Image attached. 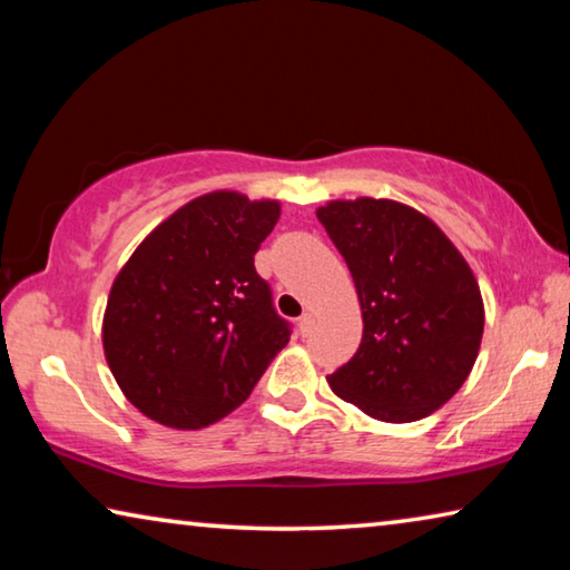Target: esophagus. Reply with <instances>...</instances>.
Returning <instances> with one entry per match:
<instances>
[{
	"label": "esophagus",
	"mask_w": 570,
	"mask_h": 570,
	"mask_svg": "<svg viewBox=\"0 0 570 570\" xmlns=\"http://www.w3.org/2000/svg\"><path fill=\"white\" fill-rule=\"evenodd\" d=\"M312 326H314V314H308V312H304L302 316H298V332H302L304 336L312 332Z\"/></svg>",
	"instance_id": "34e87169"
}]
</instances>
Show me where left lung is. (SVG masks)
Wrapping results in <instances>:
<instances>
[{
	"instance_id": "8db88e82",
	"label": "left lung",
	"mask_w": 570,
	"mask_h": 570,
	"mask_svg": "<svg viewBox=\"0 0 570 570\" xmlns=\"http://www.w3.org/2000/svg\"><path fill=\"white\" fill-rule=\"evenodd\" d=\"M362 306V344L332 377L336 397L382 422L440 410L478 360L485 308L472 268L432 220L397 200L316 210Z\"/></svg>"
}]
</instances>
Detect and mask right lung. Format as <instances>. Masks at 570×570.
Here are the masks:
<instances>
[{"mask_svg":"<svg viewBox=\"0 0 570 570\" xmlns=\"http://www.w3.org/2000/svg\"><path fill=\"white\" fill-rule=\"evenodd\" d=\"M278 200L214 190L153 228L115 276L105 360L125 397L173 430H200L244 404L292 326L254 256Z\"/></svg>","mask_w":570,"mask_h":570,"instance_id":"add662e5","label":"right lung"}]
</instances>
